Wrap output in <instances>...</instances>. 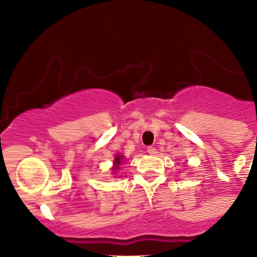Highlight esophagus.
<instances>
[{
    "mask_svg": "<svg viewBox=\"0 0 257 257\" xmlns=\"http://www.w3.org/2000/svg\"><path fill=\"white\" fill-rule=\"evenodd\" d=\"M147 152H149L150 155L155 156L156 153H157V149H156V147H153V146H149V147H147Z\"/></svg>",
    "mask_w": 257,
    "mask_h": 257,
    "instance_id": "34e87169",
    "label": "esophagus"
}]
</instances>
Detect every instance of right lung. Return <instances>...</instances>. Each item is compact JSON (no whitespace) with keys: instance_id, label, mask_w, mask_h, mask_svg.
Wrapping results in <instances>:
<instances>
[{"instance_id":"obj_1","label":"right lung","mask_w":257,"mask_h":257,"mask_svg":"<svg viewBox=\"0 0 257 257\" xmlns=\"http://www.w3.org/2000/svg\"><path fill=\"white\" fill-rule=\"evenodd\" d=\"M120 161H122V157H120V156H116V159H114V169H118Z\"/></svg>"}]
</instances>
